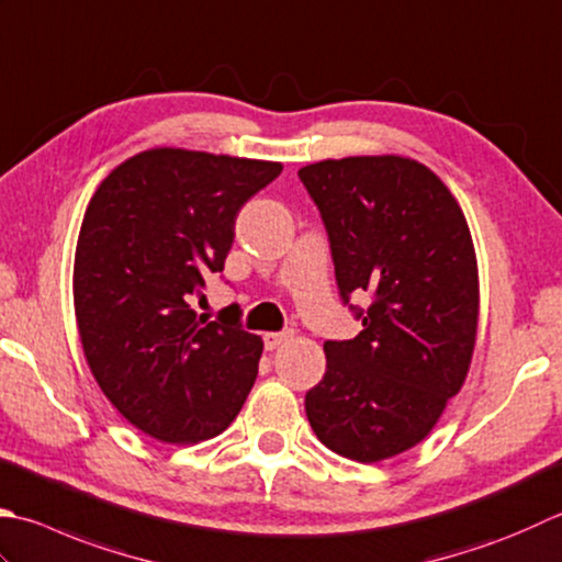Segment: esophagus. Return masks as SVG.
<instances>
[{"label": "esophagus", "instance_id": "34e87169", "mask_svg": "<svg viewBox=\"0 0 562 562\" xmlns=\"http://www.w3.org/2000/svg\"><path fill=\"white\" fill-rule=\"evenodd\" d=\"M288 338H292V331H270V334L262 336V340H266V348H268V350H274L278 346H282Z\"/></svg>", "mask_w": 562, "mask_h": 562}]
</instances>
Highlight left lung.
<instances>
[{"instance_id":"8db88e82","label":"left lung","mask_w":562,"mask_h":562,"mask_svg":"<svg viewBox=\"0 0 562 562\" xmlns=\"http://www.w3.org/2000/svg\"><path fill=\"white\" fill-rule=\"evenodd\" d=\"M300 180L326 226L338 294L362 322L326 340L304 409L334 453L378 463L431 434L463 387L477 336V260L463 209L412 158L322 160ZM371 294L360 311L350 295Z\"/></svg>"}]
</instances>
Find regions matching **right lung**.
<instances>
[{
  "label": "right lung",
  "instance_id": "add662e5",
  "mask_svg": "<svg viewBox=\"0 0 562 562\" xmlns=\"http://www.w3.org/2000/svg\"><path fill=\"white\" fill-rule=\"evenodd\" d=\"M280 162L153 148L106 175L87 206L72 294L82 350L128 424L165 443H200L236 419L262 338L240 306L216 322L192 310L224 270L236 216Z\"/></svg>",
  "mask_w": 562,
  "mask_h": 562
}]
</instances>
